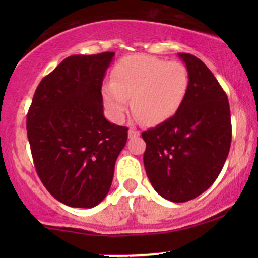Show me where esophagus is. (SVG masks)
<instances>
[{
	"instance_id": "obj_1",
	"label": "esophagus",
	"mask_w": 258,
	"mask_h": 258,
	"mask_svg": "<svg viewBox=\"0 0 258 258\" xmlns=\"http://www.w3.org/2000/svg\"><path fill=\"white\" fill-rule=\"evenodd\" d=\"M139 135H141V132H139L138 130H136V128H130L128 130V138L138 137Z\"/></svg>"
}]
</instances>
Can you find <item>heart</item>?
<instances>
[{"label": "heart", "mask_w": 258, "mask_h": 258, "mask_svg": "<svg viewBox=\"0 0 258 258\" xmlns=\"http://www.w3.org/2000/svg\"><path fill=\"white\" fill-rule=\"evenodd\" d=\"M111 78L103 87V99L114 119L125 116L131 98L133 112L148 125L173 117L182 108L190 85L184 64L147 54L121 59Z\"/></svg>", "instance_id": "heart-1"}]
</instances>
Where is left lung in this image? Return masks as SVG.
<instances>
[{"mask_svg": "<svg viewBox=\"0 0 258 258\" xmlns=\"http://www.w3.org/2000/svg\"><path fill=\"white\" fill-rule=\"evenodd\" d=\"M190 85L173 117L142 132L143 161L153 188L165 199L185 203L211 186L223 168L232 142L228 97L199 58L178 53Z\"/></svg>", "mask_w": 258, "mask_h": 258, "instance_id": "left-lung-1", "label": "left lung"}]
</instances>
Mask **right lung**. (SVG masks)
Wrapping results in <instances>:
<instances>
[{
	"mask_svg": "<svg viewBox=\"0 0 258 258\" xmlns=\"http://www.w3.org/2000/svg\"><path fill=\"white\" fill-rule=\"evenodd\" d=\"M114 52L70 55L41 80L26 115L35 168L58 201L90 209L110 189L127 142L103 114L102 84Z\"/></svg>",
	"mask_w": 258,
	"mask_h": 258,
	"instance_id": "right-lung-1",
	"label": "right lung"
}]
</instances>
